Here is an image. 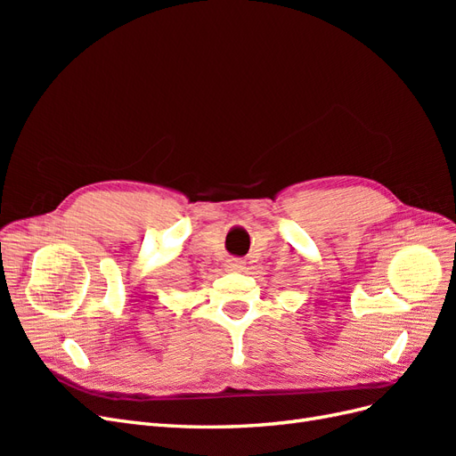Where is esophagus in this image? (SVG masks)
<instances>
[{
  "instance_id": "1",
  "label": "esophagus",
  "mask_w": 456,
  "mask_h": 456,
  "mask_svg": "<svg viewBox=\"0 0 456 456\" xmlns=\"http://www.w3.org/2000/svg\"><path fill=\"white\" fill-rule=\"evenodd\" d=\"M245 268V262L240 258H230L226 260V270L228 272H241Z\"/></svg>"
}]
</instances>
